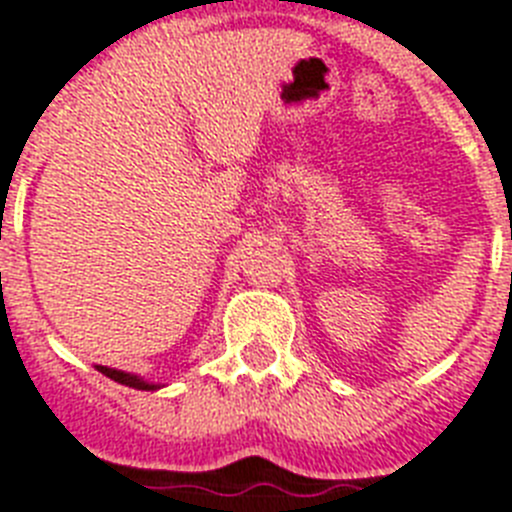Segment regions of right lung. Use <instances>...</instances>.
Returning <instances> with one entry per match:
<instances>
[{
    "label": "right lung",
    "mask_w": 512,
    "mask_h": 512,
    "mask_svg": "<svg viewBox=\"0 0 512 512\" xmlns=\"http://www.w3.org/2000/svg\"><path fill=\"white\" fill-rule=\"evenodd\" d=\"M97 371L105 373V376L112 378V381H118V384H126L131 386V389H141V392H155V389H160V384H149V381L134 376V373L115 371V368H107V365H97Z\"/></svg>",
    "instance_id": "obj_1"
}]
</instances>
